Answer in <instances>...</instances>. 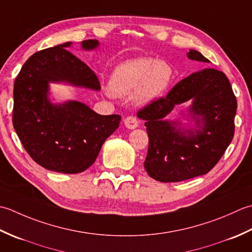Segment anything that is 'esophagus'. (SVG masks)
<instances>
[{"label":"esophagus","instance_id":"esophagus-1","mask_svg":"<svg viewBox=\"0 0 252 252\" xmlns=\"http://www.w3.org/2000/svg\"><path fill=\"white\" fill-rule=\"evenodd\" d=\"M124 124L127 128H129V129H135V128H137L138 125H139V122H138L135 116H127L124 120Z\"/></svg>","mask_w":252,"mask_h":252}]
</instances>
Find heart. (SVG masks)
Returning <instances> with one entry per match:
<instances>
[{
  "instance_id": "heart-1",
  "label": "heart",
  "mask_w": 252,
  "mask_h": 252,
  "mask_svg": "<svg viewBox=\"0 0 252 252\" xmlns=\"http://www.w3.org/2000/svg\"><path fill=\"white\" fill-rule=\"evenodd\" d=\"M173 68L165 61L136 59L125 62L113 73L110 90L115 95H126L136 90L133 99L138 103H148L160 96L171 84Z\"/></svg>"
}]
</instances>
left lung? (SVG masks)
<instances>
[{
    "label": "left lung",
    "instance_id": "left-lung-1",
    "mask_svg": "<svg viewBox=\"0 0 252 252\" xmlns=\"http://www.w3.org/2000/svg\"><path fill=\"white\" fill-rule=\"evenodd\" d=\"M194 61L209 60L196 50L188 52ZM193 100L191 110L202 116L201 131L176 130L177 123L163 121L176 104ZM237 100L223 71L205 68L179 81L166 96L151 101L137 116L145 120L149 137L145 168L162 183L186 181L209 173L232 142ZM199 122L197 124L199 126Z\"/></svg>",
    "mask_w": 252,
    "mask_h": 252
}]
</instances>
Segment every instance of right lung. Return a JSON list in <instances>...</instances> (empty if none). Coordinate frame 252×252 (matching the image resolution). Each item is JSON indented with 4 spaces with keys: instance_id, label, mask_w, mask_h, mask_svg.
<instances>
[{
    "instance_id": "1",
    "label": "right lung",
    "mask_w": 252,
    "mask_h": 252,
    "mask_svg": "<svg viewBox=\"0 0 252 252\" xmlns=\"http://www.w3.org/2000/svg\"><path fill=\"white\" fill-rule=\"evenodd\" d=\"M96 40H84L85 50ZM70 42L41 50L26 61L14 83L13 126L25 150L44 168L65 174L86 171L117 128L121 116L100 115L77 101L61 105L48 100L50 81H67L99 90V78L66 50Z\"/></svg>"
}]
</instances>
